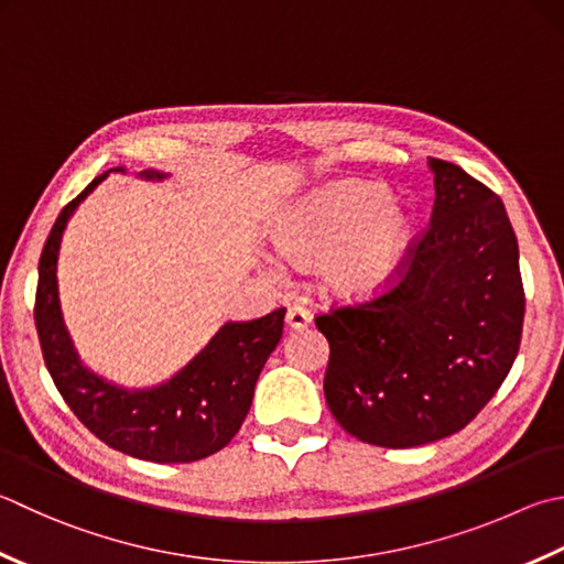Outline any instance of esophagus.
<instances>
[{"instance_id": "esophagus-1", "label": "esophagus", "mask_w": 564, "mask_h": 564, "mask_svg": "<svg viewBox=\"0 0 564 564\" xmlns=\"http://www.w3.org/2000/svg\"><path fill=\"white\" fill-rule=\"evenodd\" d=\"M310 324H312L310 310H304L300 304H294L286 310V326H290L292 332H302V328H306Z\"/></svg>"}]
</instances>
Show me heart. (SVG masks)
<instances>
[{
	"mask_svg": "<svg viewBox=\"0 0 564 564\" xmlns=\"http://www.w3.org/2000/svg\"><path fill=\"white\" fill-rule=\"evenodd\" d=\"M414 240L410 210L378 184L344 182L296 200L274 223V246L294 262L322 258L336 294L366 300L395 280Z\"/></svg>",
	"mask_w": 564,
	"mask_h": 564,
	"instance_id": "heart-1",
	"label": "heart"
}]
</instances>
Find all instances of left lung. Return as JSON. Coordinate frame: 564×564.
Here are the masks:
<instances>
[{
  "instance_id": "8db88e82",
  "label": "left lung",
  "mask_w": 564,
  "mask_h": 564,
  "mask_svg": "<svg viewBox=\"0 0 564 564\" xmlns=\"http://www.w3.org/2000/svg\"><path fill=\"white\" fill-rule=\"evenodd\" d=\"M434 206L398 282L316 316L326 405L356 440L420 447L464 430L520 348L525 292L503 200L462 166L430 159Z\"/></svg>"
}]
</instances>
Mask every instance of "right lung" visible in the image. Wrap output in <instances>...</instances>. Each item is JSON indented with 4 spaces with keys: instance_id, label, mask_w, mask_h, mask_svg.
<instances>
[{
    "instance_id": "add662e5",
    "label": "right lung",
    "mask_w": 564,
    "mask_h": 564,
    "mask_svg": "<svg viewBox=\"0 0 564 564\" xmlns=\"http://www.w3.org/2000/svg\"><path fill=\"white\" fill-rule=\"evenodd\" d=\"M108 174L95 176L61 210L41 252L34 318L46 368L73 414L108 447L156 464L206 459L226 447L246 420L254 382L282 338L284 310L223 324L208 346L162 386L127 390L90 373L63 324L56 264L73 210ZM140 176L166 178L152 169Z\"/></svg>"
}]
</instances>
